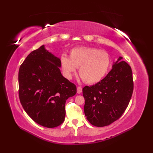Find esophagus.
<instances>
[{"mask_svg": "<svg viewBox=\"0 0 153 153\" xmlns=\"http://www.w3.org/2000/svg\"><path fill=\"white\" fill-rule=\"evenodd\" d=\"M77 93L78 94H80L82 93V88L81 87H77Z\"/></svg>", "mask_w": 153, "mask_h": 153, "instance_id": "34e87169", "label": "esophagus"}]
</instances>
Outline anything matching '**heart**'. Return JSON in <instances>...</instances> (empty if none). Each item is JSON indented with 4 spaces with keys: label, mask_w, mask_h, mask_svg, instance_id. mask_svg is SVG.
Masks as SVG:
<instances>
[{
    "label": "heart",
    "mask_w": 153,
    "mask_h": 153,
    "mask_svg": "<svg viewBox=\"0 0 153 153\" xmlns=\"http://www.w3.org/2000/svg\"><path fill=\"white\" fill-rule=\"evenodd\" d=\"M111 58L106 51L93 47L74 48L70 51V58L63 54L60 58V66L66 78L71 79L79 67L82 79L88 84L100 82L108 73Z\"/></svg>",
    "instance_id": "heart-1"
}]
</instances>
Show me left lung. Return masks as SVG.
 <instances>
[{
  "instance_id": "1",
  "label": "left lung",
  "mask_w": 153,
  "mask_h": 153,
  "mask_svg": "<svg viewBox=\"0 0 153 153\" xmlns=\"http://www.w3.org/2000/svg\"><path fill=\"white\" fill-rule=\"evenodd\" d=\"M120 56L112 70L100 82L83 88L84 112L88 121L97 127L111 124L119 119L131 98L134 82L131 68Z\"/></svg>"
}]
</instances>
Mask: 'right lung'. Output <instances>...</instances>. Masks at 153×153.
I'll return each mask as SVG.
<instances>
[{
	"mask_svg": "<svg viewBox=\"0 0 153 153\" xmlns=\"http://www.w3.org/2000/svg\"><path fill=\"white\" fill-rule=\"evenodd\" d=\"M60 58L45 45L32 51L19 67V97L28 116L42 126L53 128L64 121L66 100L76 86L62 75Z\"/></svg>",
	"mask_w": 153,
	"mask_h": 153,
	"instance_id": "add662e5",
	"label": "right lung"
}]
</instances>
